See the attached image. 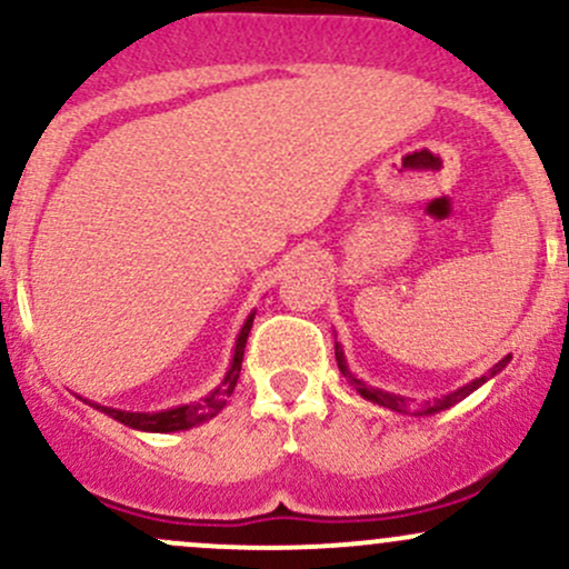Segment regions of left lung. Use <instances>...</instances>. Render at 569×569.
<instances>
[{"label":"left lung","instance_id":"left-lung-1","mask_svg":"<svg viewBox=\"0 0 569 569\" xmlns=\"http://www.w3.org/2000/svg\"><path fill=\"white\" fill-rule=\"evenodd\" d=\"M335 359H337V367H340V372L342 376H346V380L351 386H356V391H359L361 397L365 399H370V402H376V405H383V408H389V410H399V413H402L405 408H408V402H405V397H397V395H389V391H380V389H370V386H365L361 383L359 378H353L351 372H348V367H346V356H342V351H340V346H335ZM510 361V356H505L502 361H499V365H495L491 367V372L489 376H480V378H476L472 380V383H467V386H461V389H457L453 391V395H448V397H442V399H437L435 405H429L427 410H423V413H435V410H442V408H451L453 402H459V399H465L467 395H472V391L478 389L480 383H486V380H489L491 376H497L499 370H502L505 365H508Z\"/></svg>","mask_w":569,"mask_h":569}]
</instances>
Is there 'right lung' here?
Listing matches in <instances>:
<instances>
[{
	"mask_svg": "<svg viewBox=\"0 0 569 569\" xmlns=\"http://www.w3.org/2000/svg\"><path fill=\"white\" fill-rule=\"evenodd\" d=\"M253 327V316H248L246 327H242L240 337H237V346H234V359L232 367H229L227 378H223L221 389H216L213 395L204 399V407L209 410L204 411L202 405H183V408H174V410H164V413H123V410H110V408H93L104 410V413L116 418V421L127 423L132 429H142V432H178V429H189L193 423L204 421V418L216 416L218 410L223 408V399L218 397H229L234 391L237 378H240V367H242V351H246V342H248V332Z\"/></svg>",
	"mask_w": 569,
	"mask_h": 569,
	"instance_id": "add662e5",
	"label": "right lung"
}]
</instances>
